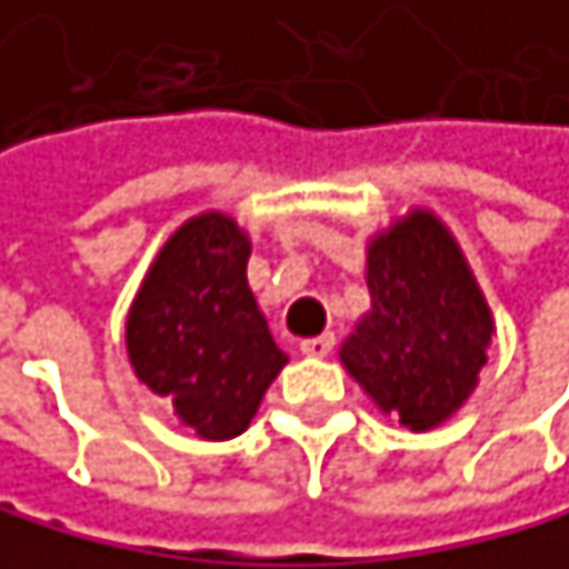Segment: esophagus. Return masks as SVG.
Returning a JSON list of instances; mask_svg holds the SVG:
<instances>
[{
  "label": "esophagus",
  "instance_id": "obj_1",
  "mask_svg": "<svg viewBox=\"0 0 569 569\" xmlns=\"http://www.w3.org/2000/svg\"><path fill=\"white\" fill-rule=\"evenodd\" d=\"M332 349H336V336H329V332H326V336H316V339H305V342H301V352H305V356H311V359H326Z\"/></svg>",
  "mask_w": 569,
  "mask_h": 569
}]
</instances>
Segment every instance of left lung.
Wrapping results in <instances>:
<instances>
[{
	"instance_id": "obj_1",
	"label": "left lung",
	"mask_w": 569,
	"mask_h": 569,
	"mask_svg": "<svg viewBox=\"0 0 569 569\" xmlns=\"http://www.w3.org/2000/svg\"><path fill=\"white\" fill-rule=\"evenodd\" d=\"M366 288L369 311L339 359L383 413L431 431L478 387L496 336L492 308L431 210H410L369 237Z\"/></svg>"
}]
</instances>
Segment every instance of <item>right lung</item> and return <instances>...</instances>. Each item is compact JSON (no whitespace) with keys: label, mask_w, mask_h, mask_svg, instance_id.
I'll return each instance as SVG.
<instances>
[{"label":"right lung","mask_w":569,"mask_h":569,"mask_svg":"<svg viewBox=\"0 0 569 569\" xmlns=\"http://www.w3.org/2000/svg\"><path fill=\"white\" fill-rule=\"evenodd\" d=\"M247 258L250 237L233 217H189L128 308L134 377L203 441L243 435L288 362L247 284Z\"/></svg>","instance_id":"add662e5"}]
</instances>
